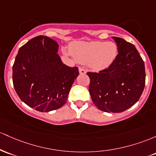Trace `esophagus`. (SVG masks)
Listing matches in <instances>:
<instances>
[{
	"label": "esophagus",
	"mask_w": 156,
	"mask_h": 156,
	"mask_svg": "<svg viewBox=\"0 0 156 156\" xmlns=\"http://www.w3.org/2000/svg\"><path fill=\"white\" fill-rule=\"evenodd\" d=\"M79 72H80V74H85L86 73V70L83 69V68H80L79 69Z\"/></svg>",
	"instance_id": "1"
}]
</instances>
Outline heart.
Masks as SVG:
<instances>
[{
    "mask_svg": "<svg viewBox=\"0 0 156 156\" xmlns=\"http://www.w3.org/2000/svg\"><path fill=\"white\" fill-rule=\"evenodd\" d=\"M70 53L81 63H87L94 71H102L109 68L116 60L118 47L113 42H75L70 45ZM63 53L68 55L63 49Z\"/></svg>",
    "mask_w": 156,
    "mask_h": 156,
    "instance_id": "heart-1",
    "label": "heart"
}]
</instances>
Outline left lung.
I'll use <instances>...</instances> for the list:
<instances>
[{"instance_id":"obj_1","label":"left lung","mask_w":156,"mask_h":156,"mask_svg":"<svg viewBox=\"0 0 156 156\" xmlns=\"http://www.w3.org/2000/svg\"><path fill=\"white\" fill-rule=\"evenodd\" d=\"M118 47L116 60L99 73L87 72L89 92L101 111L121 113L139 101L145 85L144 62L134 45L112 37Z\"/></svg>"}]
</instances>
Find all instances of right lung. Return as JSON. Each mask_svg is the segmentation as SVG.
<instances>
[{
  "instance_id": "1",
  "label": "right lung",
  "mask_w": 156,
  "mask_h": 156,
  "mask_svg": "<svg viewBox=\"0 0 156 156\" xmlns=\"http://www.w3.org/2000/svg\"><path fill=\"white\" fill-rule=\"evenodd\" d=\"M55 40L40 35L20 47L12 67L15 90L25 104L40 112L59 109L66 102L79 75L63 64Z\"/></svg>"
}]
</instances>
